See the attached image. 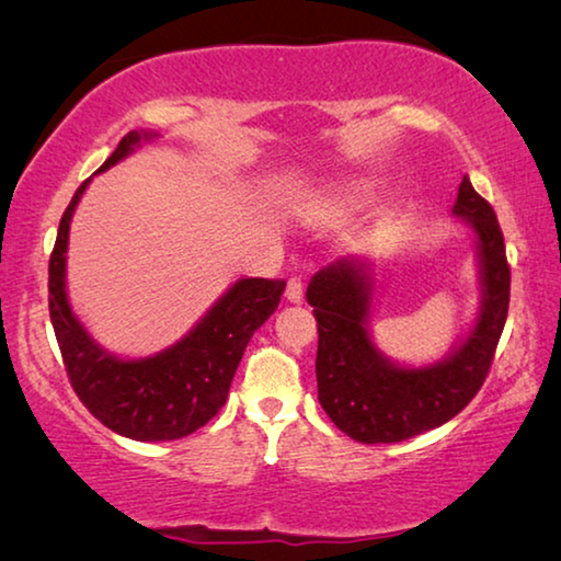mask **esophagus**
<instances>
[{"instance_id":"esophagus-1","label":"esophagus","mask_w":561,"mask_h":561,"mask_svg":"<svg viewBox=\"0 0 561 561\" xmlns=\"http://www.w3.org/2000/svg\"><path fill=\"white\" fill-rule=\"evenodd\" d=\"M287 299L294 304H299L304 299V279L301 277H291L287 282Z\"/></svg>"}]
</instances>
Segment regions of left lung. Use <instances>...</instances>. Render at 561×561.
<instances>
[{
	"instance_id": "8db88e82",
	"label": "left lung",
	"mask_w": 561,
	"mask_h": 561,
	"mask_svg": "<svg viewBox=\"0 0 561 561\" xmlns=\"http://www.w3.org/2000/svg\"><path fill=\"white\" fill-rule=\"evenodd\" d=\"M453 213L478 234L482 307L470 336L440 364L401 368L368 336L371 277L366 264L339 260L317 272L307 299L314 307L319 403L339 431L358 443H401L448 423L490 374L510 307L505 237L485 197L462 178Z\"/></svg>"
}]
</instances>
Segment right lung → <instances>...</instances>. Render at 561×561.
Masks as SVG:
<instances>
[{
	"label": "right lung",
	"instance_id": "obj_1",
	"mask_svg": "<svg viewBox=\"0 0 561 561\" xmlns=\"http://www.w3.org/2000/svg\"><path fill=\"white\" fill-rule=\"evenodd\" d=\"M150 138L156 133H126L99 173ZM89 183L91 178L83 180L64 210L49 260V317L66 376L89 413L113 433L144 443L185 438L225 405L247 344L274 314L287 282L260 277L234 282L178 344L136 360L111 356L87 334L66 297L69 225Z\"/></svg>",
	"mask_w": 561,
	"mask_h": 561
}]
</instances>
